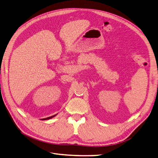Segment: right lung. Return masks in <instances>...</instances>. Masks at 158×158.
I'll return each instance as SVG.
<instances>
[{
	"mask_svg": "<svg viewBox=\"0 0 158 158\" xmlns=\"http://www.w3.org/2000/svg\"><path fill=\"white\" fill-rule=\"evenodd\" d=\"M56 115H57V114L51 116V117H48V118H44V119H42L41 120H47V119H51V118H54V117H55V116H56Z\"/></svg>",
	"mask_w": 158,
	"mask_h": 158,
	"instance_id": "right-lung-1",
	"label": "right lung"
}]
</instances>
